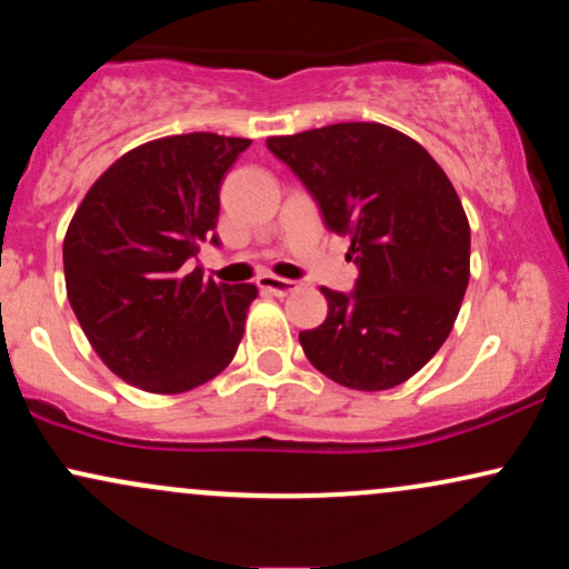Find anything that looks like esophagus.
Returning <instances> with one entry per match:
<instances>
[{
    "label": "esophagus",
    "instance_id": "esophagus-1",
    "mask_svg": "<svg viewBox=\"0 0 569 569\" xmlns=\"http://www.w3.org/2000/svg\"><path fill=\"white\" fill-rule=\"evenodd\" d=\"M257 286L267 293H276V297H289L291 291H297V283L286 278H276V276H262L257 280Z\"/></svg>",
    "mask_w": 569,
    "mask_h": 569
}]
</instances>
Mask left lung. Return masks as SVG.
I'll use <instances>...</instances> for the list:
<instances>
[{"instance_id": "obj_1", "label": "left lung", "mask_w": 569, "mask_h": 569, "mask_svg": "<svg viewBox=\"0 0 569 569\" xmlns=\"http://www.w3.org/2000/svg\"><path fill=\"white\" fill-rule=\"evenodd\" d=\"M321 208L350 234V293L321 289L329 316L302 331L305 356L352 390H388L417 375L452 331L471 278V227L452 181L415 139L380 122H337L272 136Z\"/></svg>"}]
</instances>
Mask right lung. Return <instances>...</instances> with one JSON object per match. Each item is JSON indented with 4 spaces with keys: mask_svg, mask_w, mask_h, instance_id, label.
<instances>
[{
    "mask_svg": "<svg viewBox=\"0 0 569 569\" xmlns=\"http://www.w3.org/2000/svg\"><path fill=\"white\" fill-rule=\"evenodd\" d=\"M248 139L184 133L112 162L63 238L67 297L103 363L147 393H187L234 358L251 283L189 270L200 243L219 246V187Z\"/></svg>",
    "mask_w": 569,
    "mask_h": 569,
    "instance_id": "right-lung-1",
    "label": "right lung"
}]
</instances>
